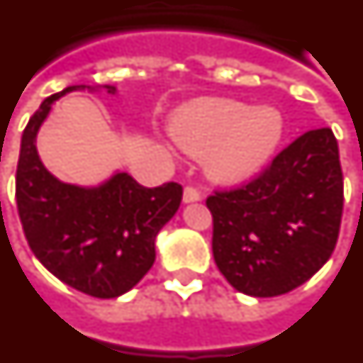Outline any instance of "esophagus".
Returning a JSON list of instances; mask_svg holds the SVG:
<instances>
[{"instance_id":"esophagus-1","label":"esophagus","mask_w":363,"mask_h":363,"mask_svg":"<svg viewBox=\"0 0 363 363\" xmlns=\"http://www.w3.org/2000/svg\"><path fill=\"white\" fill-rule=\"evenodd\" d=\"M199 199H201V194L197 188L194 186L184 188V194H182V201H184V203H196V201Z\"/></svg>"}]
</instances>
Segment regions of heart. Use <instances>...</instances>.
Masks as SVG:
<instances>
[{"mask_svg": "<svg viewBox=\"0 0 363 363\" xmlns=\"http://www.w3.org/2000/svg\"><path fill=\"white\" fill-rule=\"evenodd\" d=\"M172 135L191 157L205 155L212 181L236 184L269 160L282 138V118L273 108L210 99L184 106L173 120Z\"/></svg>", "mask_w": 363, "mask_h": 363, "instance_id": "heart-1", "label": "heart"}]
</instances>
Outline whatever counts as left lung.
<instances>
[{
  "label": "left lung",
  "mask_w": 363,
  "mask_h": 363,
  "mask_svg": "<svg viewBox=\"0 0 363 363\" xmlns=\"http://www.w3.org/2000/svg\"><path fill=\"white\" fill-rule=\"evenodd\" d=\"M206 206L216 266L228 284L251 297L295 290L336 247L343 212L336 136L328 127L304 133L260 175L214 191Z\"/></svg>",
  "instance_id": "obj_1"
}]
</instances>
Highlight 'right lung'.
Segmentation results:
<instances>
[{
    "instance_id": "1",
    "label": "right lung",
    "mask_w": 363,
    "mask_h": 363,
    "mask_svg": "<svg viewBox=\"0 0 363 363\" xmlns=\"http://www.w3.org/2000/svg\"><path fill=\"white\" fill-rule=\"evenodd\" d=\"M53 94L33 114L21 135L16 167V205L27 243L45 269L64 284L97 299H114L135 288L155 262V238L175 216L182 186L145 188L127 173L101 186L83 188L55 179L36 153V135ZM116 94L114 86H105ZM94 90V88H90Z\"/></svg>"
}]
</instances>
